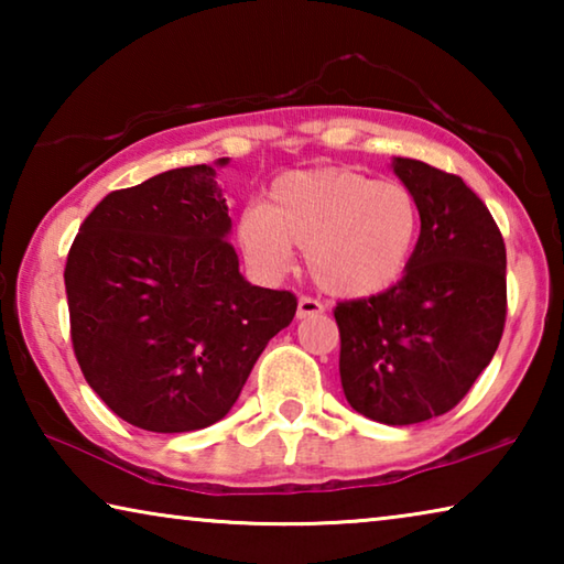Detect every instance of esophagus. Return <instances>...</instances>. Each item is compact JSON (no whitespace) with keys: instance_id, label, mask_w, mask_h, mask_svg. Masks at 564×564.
Here are the masks:
<instances>
[{"instance_id":"1","label":"esophagus","mask_w":564,"mask_h":564,"mask_svg":"<svg viewBox=\"0 0 564 564\" xmlns=\"http://www.w3.org/2000/svg\"><path fill=\"white\" fill-rule=\"evenodd\" d=\"M326 311L323 308V303L311 299V295H301L299 299V311H295V316L299 318H311V316H321V313Z\"/></svg>"}]
</instances>
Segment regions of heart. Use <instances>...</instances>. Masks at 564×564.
I'll return each mask as SVG.
<instances>
[{"label":"heart","instance_id":"heart-1","mask_svg":"<svg viewBox=\"0 0 564 564\" xmlns=\"http://www.w3.org/2000/svg\"><path fill=\"white\" fill-rule=\"evenodd\" d=\"M236 238L261 279L289 271L299 246L323 291L368 299L405 275L420 238V204L400 181L356 169L289 171L271 184L265 206L243 208Z\"/></svg>","mask_w":564,"mask_h":564}]
</instances>
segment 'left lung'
Listing matches in <instances>:
<instances>
[{"instance_id":"8db88e82","label":"left lung","mask_w":564,"mask_h":564,"mask_svg":"<svg viewBox=\"0 0 564 564\" xmlns=\"http://www.w3.org/2000/svg\"><path fill=\"white\" fill-rule=\"evenodd\" d=\"M393 171L420 204L403 279L336 305L340 383L352 410L386 425L453 410L488 368L508 316L505 241L488 206L455 174L415 159Z\"/></svg>"}]
</instances>
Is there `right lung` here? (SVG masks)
<instances>
[{"instance_id": "right-lung-1", "label": "right lung", "mask_w": 564, "mask_h": 564, "mask_svg": "<svg viewBox=\"0 0 564 564\" xmlns=\"http://www.w3.org/2000/svg\"><path fill=\"white\" fill-rule=\"evenodd\" d=\"M228 234L216 169L198 164L111 191L69 248L74 356L94 393L141 431L221 420L295 316L291 291L243 279Z\"/></svg>"}]
</instances>
